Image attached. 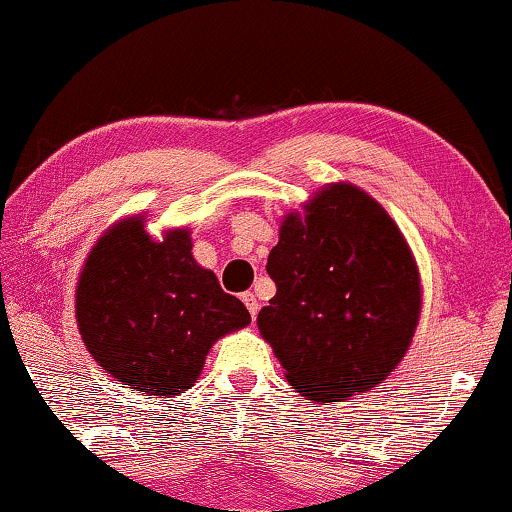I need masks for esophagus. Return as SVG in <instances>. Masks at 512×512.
Wrapping results in <instances>:
<instances>
[{
    "label": "esophagus",
    "instance_id": "esophagus-1",
    "mask_svg": "<svg viewBox=\"0 0 512 512\" xmlns=\"http://www.w3.org/2000/svg\"><path fill=\"white\" fill-rule=\"evenodd\" d=\"M242 302H244V305H247L251 318H256V314H258V307H261V305H258L256 295H254V293H244V295H242Z\"/></svg>",
    "mask_w": 512,
    "mask_h": 512
}]
</instances>
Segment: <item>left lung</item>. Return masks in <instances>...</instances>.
Instances as JSON below:
<instances>
[{
  "instance_id": "obj_1",
  "label": "left lung",
  "mask_w": 512,
  "mask_h": 512,
  "mask_svg": "<svg viewBox=\"0 0 512 512\" xmlns=\"http://www.w3.org/2000/svg\"><path fill=\"white\" fill-rule=\"evenodd\" d=\"M288 214L268 256L277 295L258 314L286 379L311 402L379 385L420 316L416 261L388 212L353 184L325 187Z\"/></svg>"
}]
</instances>
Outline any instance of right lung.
Masks as SVG:
<instances>
[{
    "label": "right lung",
    "mask_w": 512,
    "mask_h": 512,
    "mask_svg": "<svg viewBox=\"0 0 512 512\" xmlns=\"http://www.w3.org/2000/svg\"><path fill=\"white\" fill-rule=\"evenodd\" d=\"M78 330L92 358L143 395H180L226 332L249 325L247 307L224 293L191 256L187 231L154 242L133 217L90 251L76 291Z\"/></svg>",
    "instance_id": "obj_1"
}]
</instances>
